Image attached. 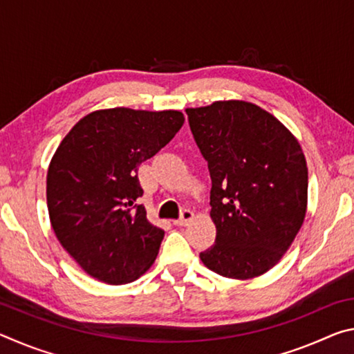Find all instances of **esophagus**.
Instances as JSON below:
<instances>
[{
    "label": "esophagus",
    "mask_w": 354,
    "mask_h": 354,
    "mask_svg": "<svg viewBox=\"0 0 354 354\" xmlns=\"http://www.w3.org/2000/svg\"><path fill=\"white\" fill-rule=\"evenodd\" d=\"M194 212L190 211V209H184V211L181 212V217H179L178 220H173V225L175 226H185V225H189L192 220H194Z\"/></svg>",
    "instance_id": "esophagus-1"
}]
</instances>
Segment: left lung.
<instances>
[{
	"mask_svg": "<svg viewBox=\"0 0 354 354\" xmlns=\"http://www.w3.org/2000/svg\"><path fill=\"white\" fill-rule=\"evenodd\" d=\"M211 173L215 243L200 253L225 278L273 268L297 237L308 207V165L277 117L242 100L185 109Z\"/></svg>",
	"mask_w": 354,
	"mask_h": 354,
	"instance_id": "obj_1",
	"label": "left lung"
}]
</instances>
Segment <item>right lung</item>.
I'll list each match as a JSON object with an SVG mask.
<instances>
[{"instance_id":"add662e5","label":"right lung","mask_w":354,"mask_h":354,"mask_svg":"<svg viewBox=\"0 0 354 354\" xmlns=\"http://www.w3.org/2000/svg\"><path fill=\"white\" fill-rule=\"evenodd\" d=\"M179 111L113 107L87 113L53 156L46 205L57 241L84 272L127 284L156 261L164 230L147 220L139 165L181 129Z\"/></svg>"}]
</instances>
